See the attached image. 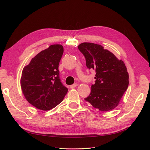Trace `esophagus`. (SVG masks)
<instances>
[{
    "label": "esophagus",
    "instance_id": "1",
    "mask_svg": "<svg viewBox=\"0 0 150 150\" xmlns=\"http://www.w3.org/2000/svg\"><path fill=\"white\" fill-rule=\"evenodd\" d=\"M78 86V84H72V85H71L70 86V88H71V89H73V88H76V87H77V86Z\"/></svg>",
    "mask_w": 150,
    "mask_h": 150
}]
</instances>
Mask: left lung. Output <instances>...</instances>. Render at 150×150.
<instances>
[{
  "label": "left lung",
  "instance_id": "obj_1",
  "mask_svg": "<svg viewBox=\"0 0 150 150\" xmlns=\"http://www.w3.org/2000/svg\"><path fill=\"white\" fill-rule=\"evenodd\" d=\"M78 49L85 57L87 67L96 72L95 84L84 99L100 111H111L128 87L129 75L124 62L101 45L83 42Z\"/></svg>",
  "mask_w": 150,
  "mask_h": 150
}]
</instances>
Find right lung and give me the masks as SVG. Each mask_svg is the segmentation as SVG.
<instances>
[{
    "mask_svg": "<svg viewBox=\"0 0 150 150\" xmlns=\"http://www.w3.org/2000/svg\"><path fill=\"white\" fill-rule=\"evenodd\" d=\"M63 52L61 45H51L32 59L22 71V93L27 101L39 110L47 111L56 107L67 93L58 69Z\"/></svg>",
    "mask_w": 150,
    "mask_h": 150,
    "instance_id": "right-lung-1",
    "label": "right lung"
}]
</instances>
